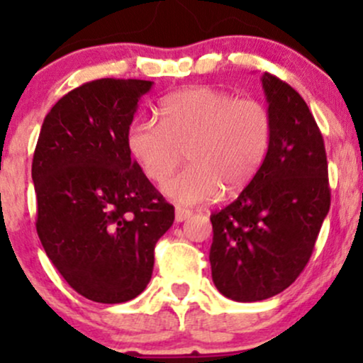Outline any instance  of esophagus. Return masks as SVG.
Listing matches in <instances>:
<instances>
[{"instance_id":"1","label":"esophagus","mask_w":363,"mask_h":363,"mask_svg":"<svg viewBox=\"0 0 363 363\" xmlns=\"http://www.w3.org/2000/svg\"><path fill=\"white\" fill-rule=\"evenodd\" d=\"M191 215H193V211L191 210H186V208H176V222L177 223L184 222V220L189 218Z\"/></svg>"}]
</instances>
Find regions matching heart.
Segmentation results:
<instances>
[{"mask_svg":"<svg viewBox=\"0 0 363 363\" xmlns=\"http://www.w3.org/2000/svg\"><path fill=\"white\" fill-rule=\"evenodd\" d=\"M158 118L129 123L126 147L143 176L164 182L182 162L189 167L162 187L177 205L211 201L220 191L244 189L264 164L273 138L268 107L256 99H235L211 86H191L167 95Z\"/></svg>","mask_w":363,"mask_h":363,"instance_id":"heart-1","label":"heart"}]
</instances>
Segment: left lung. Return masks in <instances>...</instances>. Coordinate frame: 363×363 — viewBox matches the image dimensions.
<instances>
[{
  "label": "left lung",
  "mask_w": 363,
  "mask_h": 363,
  "mask_svg": "<svg viewBox=\"0 0 363 363\" xmlns=\"http://www.w3.org/2000/svg\"><path fill=\"white\" fill-rule=\"evenodd\" d=\"M273 138L239 198L210 216L211 278L227 298L257 302L297 280L331 205L328 160L314 116L289 83L261 78Z\"/></svg>",
  "instance_id": "1"
}]
</instances>
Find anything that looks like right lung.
Listing matches in <instances>:
<instances>
[{
  "instance_id": "obj_1",
  "label": "right lung",
  "mask_w": 363,
  "mask_h": 363,
  "mask_svg": "<svg viewBox=\"0 0 363 363\" xmlns=\"http://www.w3.org/2000/svg\"><path fill=\"white\" fill-rule=\"evenodd\" d=\"M153 82L102 78L60 99L40 128L32 162L37 234L68 285L101 303L147 289L169 205L126 147L140 99Z\"/></svg>"
}]
</instances>
